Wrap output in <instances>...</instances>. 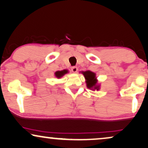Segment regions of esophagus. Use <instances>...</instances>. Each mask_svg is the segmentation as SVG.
<instances>
[{
    "label": "esophagus",
    "mask_w": 148,
    "mask_h": 148,
    "mask_svg": "<svg viewBox=\"0 0 148 148\" xmlns=\"http://www.w3.org/2000/svg\"><path fill=\"white\" fill-rule=\"evenodd\" d=\"M71 70H72V72L76 73V72H77V71H78V68L76 66H73V67H72V68H71Z\"/></svg>",
    "instance_id": "esophagus-1"
}]
</instances>
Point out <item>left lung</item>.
I'll return each mask as SVG.
<instances>
[{"label": "left lung", "mask_w": 148, "mask_h": 148, "mask_svg": "<svg viewBox=\"0 0 148 148\" xmlns=\"http://www.w3.org/2000/svg\"><path fill=\"white\" fill-rule=\"evenodd\" d=\"M83 75L84 76V78L86 80V86L88 88L90 89H97L99 90V86H97V80H96L95 78V74L93 72H90V71H86V72H82Z\"/></svg>", "instance_id": "obj_1"}]
</instances>
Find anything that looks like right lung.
Returning a JSON list of instances; mask_svg holds the SVG:
<instances>
[{
  "label": "right lung",
  "mask_w": 148,
  "mask_h": 148,
  "mask_svg": "<svg viewBox=\"0 0 148 148\" xmlns=\"http://www.w3.org/2000/svg\"><path fill=\"white\" fill-rule=\"evenodd\" d=\"M66 73H68V70H64L62 71H58V72H56L55 73V74H56V76L57 78H61L62 76H63L65 74H66Z\"/></svg>",
  "instance_id": "obj_1"
}]
</instances>
